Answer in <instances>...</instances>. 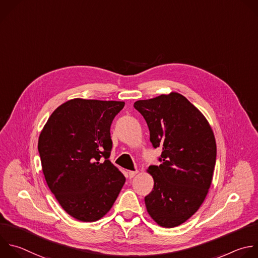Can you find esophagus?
<instances>
[{
	"mask_svg": "<svg viewBox=\"0 0 258 258\" xmlns=\"http://www.w3.org/2000/svg\"><path fill=\"white\" fill-rule=\"evenodd\" d=\"M137 174H138V170H136V171H128V177L130 178L135 177Z\"/></svg>",
	"mask_w": 258,
	"mask_h": 258,
	"instance_id": "1",
	"label": "esophagus"
}]
</instances>
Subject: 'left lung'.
I'll use <instances>...</instances> for the list:
<instances>
[{
	"instance_id": "left-lung-1",
	"label": "left lung",
	"mask_w": 258,
	"mask_h": 258,
	"mask_svg": "<svg viewBox=\"0 0 258 258\" xmlns=\"http://www.w3.org/2000/svg\"><path fill=\"white\" fill-rule=\"evenodd\" d=\"M154 148L162 149L159 166L151 165L153 190L145 198L147 211L160 226L173 228L187 221L204 203L212 183L217 146L204 114L184 96L139 100Z\"/></svg>"
}]
</instances>
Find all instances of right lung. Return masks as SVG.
Returning a JSON list of instances; mask_svg holds the SVG:
<instances>
[{
    "label": "right lung",
    "instance_id": "add662e5",
    "mask_svg": "<svg viewBox=\"0 0 258 258\" xmlns=\"http://www.w3.org/2000/svg\"><path fill=\"white\" fill-rule=\"evenodd\" d=\"M122 101L76 98L59 105L38 139L42 171L61 208L82 222L105 216L125 177L109 161L110 126Z\"/></svg>",
    "mask_w": 258,
    "mask_h": 258
}]
</instances>
